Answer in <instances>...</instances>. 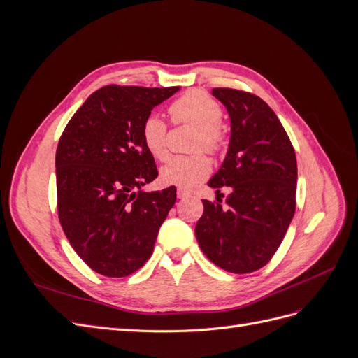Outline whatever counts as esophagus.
I'll list each match as a JSON object with an SVG mask.
<instances>
[{"label":"esophagus","instance_id":"34e87169","mask_svg":"<svg viewBox=\"0 0 358 358\" xmlns=\"http://www.w3.org/2000/svg\"><path fill=\"white\" fill-rule=\"evenodd\" d=\"M176 194H178V199H187V197H189V192L187 189H182V188H179L176 191Z\"/></svg>","mask_w":358,"mask_h":358}]
</instances>
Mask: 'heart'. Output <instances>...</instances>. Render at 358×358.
Instances as JSON below:
<instances>
[{"label": "heart", "mask_w": 358, "mask_h": 358, "mask_svg": "<svg viewBox=\"0 0 358 358\" xmlns=\"http://www.w3.org/2000/svg\"><path fill=\"white\" fill-rule=\"evenodd\" d=\"M170 113L178 122H185L197 128L194 149L209 152L220 150L224 143V129L220 125L222 107L209 94L191 91L182 95L170 106ZM142 138L152 157H167V125L157 113H150L142 124ZM212 164L204 154L171 157L159 170V180L169 187L192 188L209 176Z\"/></svg>", "instance_id": "b5f03b06"}]
</instances>
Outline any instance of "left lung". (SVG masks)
Masks as SVG:
<instances>
[{
    "label": "left lung",
    "mask_w": 358,
    "mask_h": 358,
    "mask_svg": "<svg viewBox=\"0 0 358 358\" xmlns=\"http://www.w3.org/2000/svg\"><path fill=\"white\" fill-rule=\"evenodd\" d=\"M230 116V143L210 188L230 187L227 206L203 200L196 237L212 263L231 273L266 266L296 210V152L275 112L254 94L215 88Z\"/></svg>",
    "instance_id": "1"
}]
</instances>
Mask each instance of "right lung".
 <instances>
[{
	"label": "right lung",
	"instance_id": "1",
	"mask_svg": "<svg viewBox=\"0 0 358 358\" xmlns=\"http://www.w3.org/2000/svg\"><path fill=\"white\" fill-rule=\"evenodd\" d=\"M179 90L104 86L88 96L59 138V222L76 254L96 273L122 278L142 267L176 201L175 187L143 189L158 170L142 124Z\"/></svg>",
	"mask_w": 358,
	"mask_h": 358
}]
</instances>
